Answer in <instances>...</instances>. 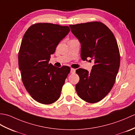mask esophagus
<instances>
[{
    "mask_svg": "<svg viewBox=\"0 0 135 135\" xmlns=\"http://www.w3.org/2000/svg\"><path fill=\"white\" fill-rule=\"evenodd\" d=\"M75 69H74V68H71V74H74L75 72Z\"/></svg>",
    "mask_w": 135,
    "mask_h": 135,
    "instance_id": "esophagus-1",
    "label": "esophagus"
}]
</instances>
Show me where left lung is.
Wrapping results in <instances>:
<instances>
[{"mask_svg":"<svg viewBox=\"0 0 135 135\" xmlns=\"http://www.w3.org/2000/svg\"><path fill=\"white\" fill-rule=\"evenodd\" d=\"M81 45L82 60L94 61L90 72L79 68L76 90L80 98L97 103L107 95L115 83L120 64L118 44L114 34L104 24L90 22L70 25Z\"/></svg>","mask_w":135,"mask_h":135,"instance_id":"left-lung-1","label":"left lung"}]
</instances>
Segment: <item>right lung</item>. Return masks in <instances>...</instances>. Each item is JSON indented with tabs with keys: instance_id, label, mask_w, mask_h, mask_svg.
Masks as SVG:
<instances>
[{
	"instance_id": "obj_1",
	"label": "right lung",
	"mask_w": 135,
	"mask_h": 135,
	"mask_svg": "<svg viewBox=\"0 0 135 135\" xmlns=\"http://www.w3.org/2000/svg\"><path fill=\"white\" fill-rule=\"evenodd\" d=\"M70 27L51 23L35 24L22 39L18 66L22 81L31 96L40 103L50 104L61 94L70 68H58L50 61L57 46L70 32Z\"/></svg>"
}]
</instances>
